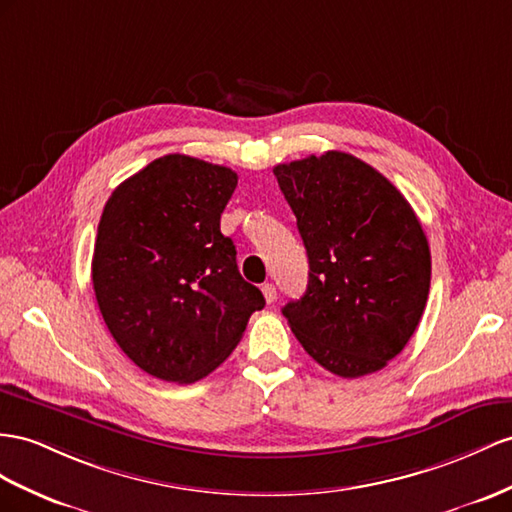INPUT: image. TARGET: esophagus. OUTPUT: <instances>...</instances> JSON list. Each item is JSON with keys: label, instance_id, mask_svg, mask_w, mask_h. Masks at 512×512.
Returning <instances> with one entry per match:
<instances>
[{"label": "esophagus", "instance_id": "1", "mask_svg": "<svg viewBox=\"0 0 512 512\" xmlns=\"http://www.w3.org/2000/svg\"><path fill=\"white\" fill-rule=\"evenodd\" d=\"M261 292H264L266 303H274V300H277V287H274L272 283L261 285Z\"/></svg>", "mask_w": 512, "mask_h": 512}]
</instances>
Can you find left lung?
Segmentation results:
<instances>
[{"label":"left lung","mask_w":512,"mask_h":512,"mask_svg":"<svg viewBox=\"0 0 512 512\" xmlns=\"http://www.w3.org/2000/svg\"><path fill=\"white\" fill-rule=\"evenodd\" d=\"M309 257L303 298L283 307L311 359L342 378L383 370L428 300L430 248L409 201L344 151L274 166Z\"/></svg>","instance_id":"1"}]
</instances>
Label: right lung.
<instances>
[{
	"mask_svg": "<svg viewBox=\"0 0 512 512\" xmlns=\"http://www.w3.org/2000/svg\"><path fill=\"white\" fill-rule=\"evenodd\" d=\"M235 186L231 168L173 153L125 179L103 207L97 305L114 342L160 381L194 383L216 370L266 305L220 233Z\"/></svg>",
	"mask_w": 512,
	"mask_h": 512,
	"instance_id": "obj_1",
	"label": "right lung"
}]
</instances>
